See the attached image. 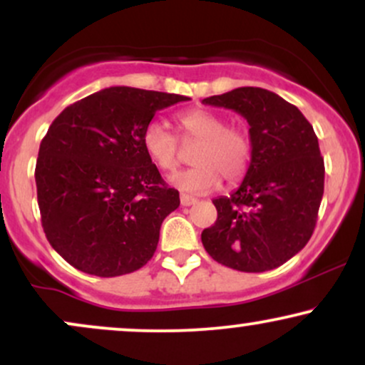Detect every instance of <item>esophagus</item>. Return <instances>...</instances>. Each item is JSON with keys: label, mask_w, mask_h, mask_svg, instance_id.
<instances>
[{"label": "esophagus", "mask_w": 365, "mask_h": 365, "mask_svg": "<svg viewBox=\"0 0 365 365\" xmlns=\"http://www.w3.org/2000/svg\"><path fill=\"white\" fill-rule=\"evenodd\" d=\"M180 202H182L183 207H188V206H192V204H195L197 199H194V197H190V195L182 194L180 195Z\"/></svg>", "instance_id": "esophagus-1"}]
</instances>
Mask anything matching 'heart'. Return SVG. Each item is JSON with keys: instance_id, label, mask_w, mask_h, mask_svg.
<instances>
[{"instance_id": "b5f03b06", "label": "heart", "mask_w": 365, "mask_h": 365, "mask_svg": "<svg viewBox=\"0 0 365 365\" xmlns=\"http://www.w3.org/2000/svg\"><path fill=\"white\" fill-rule=\"evenodd\" d=\"M183 144L199 142L192 163L194 168L170 178L171 185L187 194H206L220 185L221 178L228 185L245 175L250 163V140L244 130L226 127L223 116L207 110H190L178 116ZM145 154L159 170L173 171L182 161V145L177 135L161 121H149L142 132Z\"/></svg>"}]
</instances>
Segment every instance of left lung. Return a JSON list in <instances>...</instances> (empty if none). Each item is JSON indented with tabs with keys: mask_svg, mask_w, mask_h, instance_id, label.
<instances>
[{
	"mask_svg": "<svg viewBox=\"0 0 365 365\" xmlns=\"http://www.w3.org/2000/svg\"><path fill=\"white\" fill-rule=\"evenodd\" d=\"M202 103L244 116L252 148L240 187L212 200L217 220L200 235L204 249L244 273L274 269L304 249L316 226L324 159L312 125L261 87H238Z\"/></svg>",
	"mask_w": 365,
	"mask_h": 365,
	"instance_id": "left-lung-1",
	"label": "left lung"
}]
</instances>
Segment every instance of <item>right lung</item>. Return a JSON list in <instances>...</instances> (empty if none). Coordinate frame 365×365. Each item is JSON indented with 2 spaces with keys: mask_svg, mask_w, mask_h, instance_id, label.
Instances as JSON below:
<instances>
[{
  "mask_svg": "<svg viewBox=\"0 0 365 365\" xmlns=\"http://www.w3.org/2000/svg\"><path fill=\"white\" fill-rule=\"evenodd\" d=\"M168 92L110 87L65 108L41 142L37 202L46 238L87 274L133 273L156 252L161 223L180 206L145 154L142 132Z\"/></svg>",
  "mask_w": 365,
  "mask_h": 365,
  "instance_id": "right-lung-1",
  "label": "right lung"
}]
</instances>
